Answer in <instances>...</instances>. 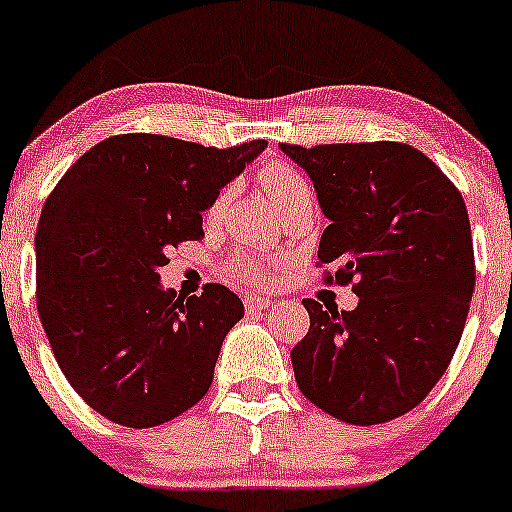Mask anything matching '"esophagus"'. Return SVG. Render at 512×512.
<instances>
[{
	"instance_id": "1",
	"label": "esophagus",
	"mask_w": 512,
	"mask_h": 512,
	"mask_svg": "<svg viewBox=\"0 0 512 512\" xmlns=\"http://www.w3.org/2000/svg\"><path fill=\"white\" fill-rule=\"evenodd\" d=\"M244 307H246V310H249V312L271 310L273 300H268V298H246V300H244Z\"/></svg>"
}]
</instances>
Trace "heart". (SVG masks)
<instances>
[{
	"label": "heart",
	"mask_w": 512,
	"mask_h": 512,
	"mask_svg": "<svg viewBox=\"0 0 512 512\" xmlns=\"http://www.w3.org/2000/svg\"><path fill=\"white\" fill-rule=\"evenodd\" d=\"M258 180H261L263 192H266L268 200H271V205L276 207L278 212H283L285 207L302 200V197H312L307 180L302 178L293 166H288V163H268V166H263ZM229 197H232V188H224L217 197H214L210 210H207V219H210V222H217V219L222 217L229 205ZM229 276H232L236 283L258 285L268 278V266L261 261H254V258H239V261H234L232 266H229Z\"/></svg>",
	"instance_id": "1"
}]
</instances>
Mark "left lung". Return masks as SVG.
<instances>
[{
    "mask_svg": "<svg viewBox=\"0 0 512 512\" xmlns=\"http://www.w3.org/2000/svg\"><path fill=\"white\" fill-rule=\"evenodd\" d=\"M310 175L329 227L324 280L354 283V310L302 300L310 332L290 359L310 403L349 425L420 405L452 361L476 283L464 197L422 151L398 141L280 144Z\"/></svg>",
    "mask_w": 512,
    "mask_h": 512,
    "instance_id": "8db88e82",
    "label": "left lung"
}]
</instances>
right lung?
I'll return each mask as SVG.
<instances>
[{
  "instance_id": "right-lung-1",
  "label": "right lung",
  "mask_w": 512,
  "mask_h": 512,
  "mask_svg": "<svg viewBox=\"0 0 512 512\" xmlns=\"http://www.w3.org/2000/svg\"><path fill=\"white\" fill-rule=\"evenodd\" d=\"M268 144L214 148L109 136L48 195L36 229V305L60 371L107 420L156 427L192 408L244 305L207 283L161 288L170 246L200 241L202 212Z\"/></svg>"
}]
</instances>
